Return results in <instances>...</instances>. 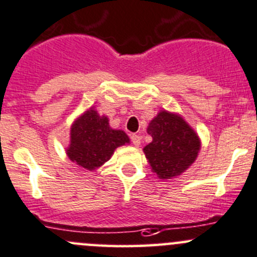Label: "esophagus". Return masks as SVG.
Instances as JSON below:
<instances>
[{
    "mask_svg": "<svg viewBox=\"0 0 257 257\" xmlns=\"http://www.w3.org/2000/svg\"><path fill=\"white\" fill-rule=\"evenodd\" d=\"M131 139H132V143H133L134 147H139L140 143H142V137L137 136V134H132Z\"/></svg>",
    "mask_w": 257,
    "mask_h": 257,
    "instance_id": "esophagus-1",
    "label": "esophagus"
}]
</instances>
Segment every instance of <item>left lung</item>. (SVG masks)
<instances>
[{"label": "left lung", "instance_id": "1", "mask_svg": "<svg viewBox=\"0 0 257 257\" xmlns=\"http://www.w3.org/2000/svg\"><path fill=\"white\" fill-rule=\"evenodd\" d=\"M153 142L144 148L151 169L167 180L182 174L196 160L201 142L193 129L180 115L159 113L148 126Z\"/></svg>", "mask_w": 257, "mask_h": 257}]
</instances>
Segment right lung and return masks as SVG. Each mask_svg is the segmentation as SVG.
Masks as SVG:
<instances>
[{
    "label": "right lung",
    "mask_w": 257,
    "mask_h": 257,
    "mask_svg": "<svg viewBox=\"0 0 257 257\" xmlns=\"http://www.w3.org/2000/svg\"><path fill=\"white\" fill-rule=\"evenodd\" d=\"M71 140L66 153L70 160L90 171L103 165L115 148L129 143L123 131L109 126L107 117L91 108L72 124Z\"/></svg>",
    "instance_id": "right-lung-1"
}]
</instances>
